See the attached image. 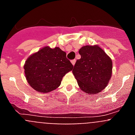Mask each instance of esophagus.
Listing matches in <instances>:
<instances>
[{"mask_svg": "<svg viewBox=\"0 0 135 135\" xmlns=\"http://www.w3.org/2000/svg\"><path fill=\"white\" fill-rule=\"evenodd\" d=\"M71 63L72 64V65H75V63H76V59H73V60L71 61Z\"/></svg>", "mask_w": 135, "mask_h": 135, "instance_id": "1", "label": "esophagus"}]
</instances>
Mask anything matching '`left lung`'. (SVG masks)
<instances>
[{
    "mask_svg": "<svg viewBox=\"0 0 135 135\" xmlns=\"http://www.w3.org/2000/svg\"><path fill=\"white\" fill-rule=\"evenodd\" d=\"M81 58L76 61L72 70L82 90L88 94H97L108 86L112 74V61L97 45L82 46Z\"/></svg>",
    "mask_w": 135,
    "mask_h": 135,
    "instance_id": "left-lung-1",
    "label": "left lung"
}]
</instances>
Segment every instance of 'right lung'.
Instances as JSON below:
<instances>
[{
  "instance_id": "1",
  "label": "right lung",
  "mask_w": 135,
  "mask_h": 135,
  "mask_svg": "<svg viewBox=\"0 0 135 135\" xmlns=\"http://www.w3.org/2000/svg\"><path fill=\"white\" fill-rule=\"evenodd\" d=\"M66 53L59 47L45 46L30 56L24 64V72L30 86L40 93H49L59 87L62 78L73 69Z\"/></svg>"
}]
</instances>
